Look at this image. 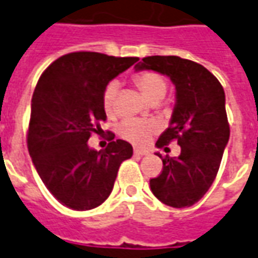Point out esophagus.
<instances>
[{
    "label": "esophagus",
    "mask_w": 258,
    "mask_h": 258,
    "mask_svg": "<svg viewBox=\"0 0 258 258\" xmlns=\"http://www.w3.org/2000/svg\"><path fill=\"white\" fill-rule=\"evenodd\" d=\"M134 153L135 155H140V156H145L149 153L148 149H141V148H134Z\"/></svg>",
    "instance_id": "obj_1"
}]
</instances>
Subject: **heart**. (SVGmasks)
Instances as JSON below:
<instances>
[{"label":"heart","instance_id":"1","mask_svg":"<svg viewBox=\"0 0 258 258\" xmlns=\"http://www.w3.org/2000/svg\"><path fill=\"white\" fill-rule=\"evenodd\" d=\"M133 81L145 99L151 103H156L164 98L167 92V83L162 74L156 72H140L133 76ZM118 84L116 81H110L105 87L102 94V106L109 117L116 113V95H117ZM157 123L153 120H142V118H125L118 124L117 133L124 140L130 141L137 145H144L151 137L157 131Z\"/></svg>","mask_w":258,"mask_h":258}]
</instances>
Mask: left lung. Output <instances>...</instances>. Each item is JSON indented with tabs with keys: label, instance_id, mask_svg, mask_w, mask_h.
<instances>
[{
	"label": "left lung",
	"instance_id": "left-lung-1",
	"mask_svg": "<svg viewBox=\"0 0 258 258\" xmlns=\"http://www.w3.org/2000/svg\"><path fill=\"white\" fill-rule=\"evenodd\" d=\"M135 69L166 74L175 85L177 102L171 121L156 146L177 141L181 155H157L162 157L163 170L149 184L164 205L189 207L205 196L216 179L229 140L224 88L205 66L179 56H146Z\"/></svg>",
	"mask_w": 258,
	"mask_h": 258
}]
</instances>
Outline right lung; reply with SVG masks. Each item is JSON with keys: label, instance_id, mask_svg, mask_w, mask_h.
I'll return each instance as SVG.
<instances>
[{"label": "right lung", "instance_id": "right-lung-1", "mask_svg": "<svg viewBox=\"0 0 258 258\" xmlns=\"http://www.w3.org/2000/svg\"><path fill=\"white\" fill-rule=\"evenodd\" d=\"M138 58L99 52H72L49 64L31 99L27 148L37 173L59 203L84 211L109 198L120 164L133 156L127 141L114 140L103 151L88 146L106 120L102 94L107 83Z\"/></svg>", "mask_w": 258, "mask_h": 258}]
</instances>
